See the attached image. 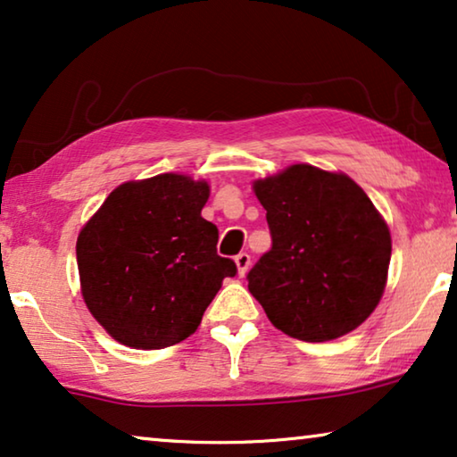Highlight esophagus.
<instances>
[{
	"label": "esophagus",
	"mask_w": 457,
	"mask_h": 457,
	"mask_svg": "<svg viewBox=\"0 0 457 457\" xmlns=\"http://www.w3.org/2000/svg\"><path fill=\"white\" fill-rule=\"evenodd\" d=\"M236 267H237V275L240 277L246 275V270L250 267V254H246V252H240V254L236 256Z\"/></svg>",
	"instance_id": "obj_1"
}]
</instances>
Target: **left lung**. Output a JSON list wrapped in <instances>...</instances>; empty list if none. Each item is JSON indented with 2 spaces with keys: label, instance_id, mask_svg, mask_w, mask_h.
I'll return each instance as SVG.
<instances>
[{
  "label": "left lung",
  "instance_id": "8db88e82",
  "mask_svg": "<svg viewBox=\"0 0 457 457\" xmlns=\"http://www.w3.org/2000/svg\"><path fill=\"white\" fill-rule=\"evenodd\" d=\"M272 246L248 289L285 335L324 343L363 324L384 294L392 237L346 174L295 163L254 182Z\"/></svg>",
  "mask_w": 457,
  "mask_h": 457
}]
</instances>
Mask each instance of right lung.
<instances>
[{"instance_id": "right-lung-1", "label": "right lung", "mask_w": 457, "mask_h": 457, "mask_svg": "<svg viewBox=\"0 0 457 457\" xmlns=\"http://www.w3.org/2000/svg\"><path fill=\"white\" fill-rule=\"evenodd\" d=\"M209 185L158 174L112 190L78 237L81 295L120 345L163 349L199 328L223 278L220 231L203 220Z\"/></svg>"}]
</instances>
